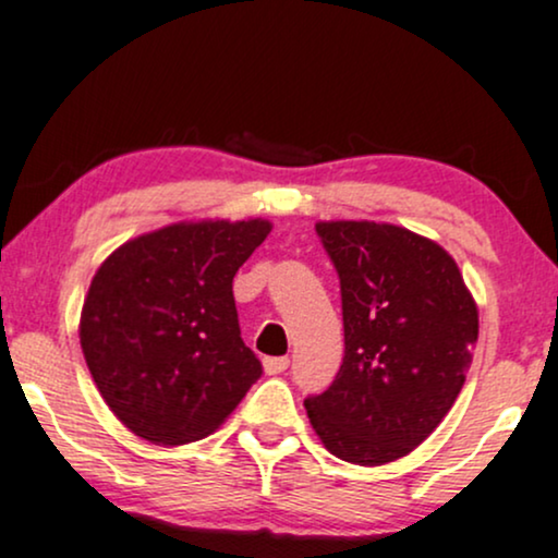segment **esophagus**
<instances>
[{
  "instance_id": "34e87169",
  "label": "esophagus",
  "mask_w": 558,
  "mask_h": 558,
  "mask_svg": "<svg viewBox=\"0 0 558 558\" xmlns=\"http://www.w3.org/2000/svg\"><path fill=\"white\" fill-rule=\"evenodd\" d=\"M290 368V357H266L264 360V371L268 376H279V373H284Z\"/></svg>"
}]
</instances>
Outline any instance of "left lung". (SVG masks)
<instances>
[{
    "label": "left lung",
    "instance_id": "8db88e82",
    "mask_svg": "<svg viewBox=\"0 0 558 558\" xmlns=\"http://www.w3.org/2000/svg\"><path fill=\"white\" fill-rule=\"evenodd\" d=\"M342 284L344 360L307 417L339 460L408 457L460 397L477 342V303L434 240L386 221H318Z\"/></svg>",
    "mask_w": 558,
    "mask_h": 558
}]
</instances>
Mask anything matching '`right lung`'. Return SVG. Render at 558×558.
<instances>
[{"label": "right lung", "mask_w": 558, "mask_h": 558, "mask_svg": "<svg viewBox=\"0 0 558 558\" xmlns=\"http://www.w3.org/2000/svg\"><path fill=\"white\" fill-rule=\"evenodd\" d=\"M268 219H193L137 234L90 279L81 347L98 395L135 436L182 447L214 434L260 378L232 279Z\"/></svg>", "instance_id": "1"}]
</instances>
